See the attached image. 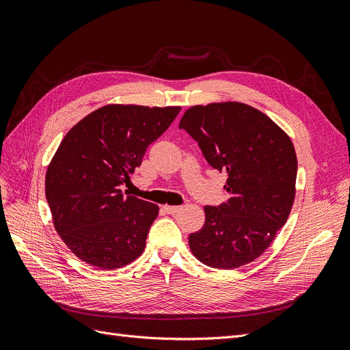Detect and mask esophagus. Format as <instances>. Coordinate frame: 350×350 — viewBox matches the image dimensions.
<instances>
[{
  "label": "esophagus",
  "instance_id": "1",
  "mask_svg": "<svg viewBox=\"0 0 350 350\" xmlns=\"http://www.w3.org/2000/svg\"><path fill=\"white\" fill-rule=\"evenodd\" d=\"M165 211L169 215H175L176 211H179V208H181V206H163Z\"/></svg>",
  "mask_w": 350,
  "mask_h": 350
}]
</instances>
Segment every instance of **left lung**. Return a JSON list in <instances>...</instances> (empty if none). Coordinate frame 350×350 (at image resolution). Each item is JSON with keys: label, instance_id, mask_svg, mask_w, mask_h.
<instances>
[{"label": "left lung", "instance_id": "obj_1", "mask_svg": "<svg viewBox=\"0 0 350 350\" xmlns=\"http://www.w3.org/2000/svg\"><path fill=\"white\" fill-rule=\"evenodd\" d=\"M179 129L198 143L210 166L228 174V201L204 207V226L189 235V250L206 266L221 270L258 258L293 206L298 161L289 135L241 102L196 105L185 111Z\"/></svg>", "mask_w": 350, "mask_h": 350}]
</instances>
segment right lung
<instances>
[{"instance_id": "add662e5", "label": "right lung", "mask_w": 350, "mask_h": 350, "mask_svg": "<svg viewBox=\"0 0 350 350\" xmlns=\"http://www.w3.org/2000/svg\"><path fill=\"white\" fill-rule=\"evenodd\" d=\"M179 111L105 105L66 134L46 169L45 194L58 235L74 256L100 270L142 256L159 207L121 188Z\"/></svg>"}]
</instances>
